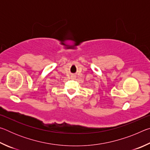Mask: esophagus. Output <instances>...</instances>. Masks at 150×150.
<instances>
[{
	"instance_id": "1",
	"label": "esophagus",
	"mask_w": 150,
	"mask_h": 150,
	"mask_svg": "<svg viewBox=\"0 0 150 150\" xmlns=\"http://www.w3.org/2000/svg\"><path fill=\"white\" fill-rule=\"evenodd\" d=\"M71 77H72V78H74L75 76H71Z\"/></svg>"
}]
</instances>
